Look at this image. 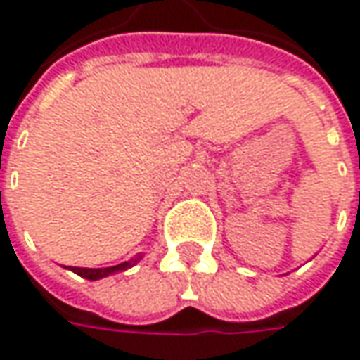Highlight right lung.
<instances>
[{"label": "right lung", "instance_id": "right-lung-1", "mask_svg": "<svg viewBox=\"0 0 360 360\" xmlns=\"http://www.w3.org/2000/svg\"><path fill=\"white\" fill-rule=\"evenodd\" d=\"M140 258H142V255L134 256L131 260H126V262L116 264V266H108V269H79V266H70V270H72V272H76V274H79L82 278H88V281H100V278H104V276H110V274H116V272H122V270L131 269Z\"/></svg>", "mask_w": 360, "mask_h": 360}]
</instances>
